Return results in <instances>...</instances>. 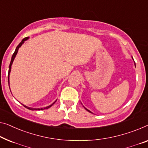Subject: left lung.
Listing matches in <instances>:
<instances>
[{"label":"left lung","mask_w":148,"mask_h":148,"mask_svg":"<svg viewBox=\"0 0 148 148\" xmlns=\"http://www.w3.org/2000/svg\"><path fill=\"white\" fill-rule=\"evenodd\" d=\"M84 108H85V109H86V110H87V111H88V112H90V113H92V112H90V110H88V109H86V108H85V107H84Z\"/></svg>","instance_id":"left-lung-1"}]
</instances>
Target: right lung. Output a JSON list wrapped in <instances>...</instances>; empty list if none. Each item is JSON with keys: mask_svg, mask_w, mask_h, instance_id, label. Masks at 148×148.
Masks as SVG:
<instances>
[{"mask_svg": "<svg viewBox=\"0 0 148 148\" xmlns=\"http://www.w3.org/2000/svg\"><path fill=\"white\" fill-rule=\"evenodd\" d=\"M28 37H26V38H23V40H22V41L21 42V43H20L19 45L17 46V47L16 48V50H15V51H14V54H12V58H11V61H10V65H9V68H8V85H9V76H10V70H11V66H12L13 61H14V58H15V57H16V55L17 54L18 50L19 48L21 47V46H22V45H23V44L24 42H25V41H26V40H28ZM9 88H10V86H9ZM55 102H56V101H55ZM54 102L53 103H52L51 105L48 106L46 107V108H30V107L26 106L24 105V104H23V105L24 106H25V108H27V109H28V110H45V109H48V108H49L51 107L52 106L53 104H54Z\"/></svg>", "mask_w": 148, "mask_h": 148, "instance_id": "1", "label": "right lung"}]
</instances>
